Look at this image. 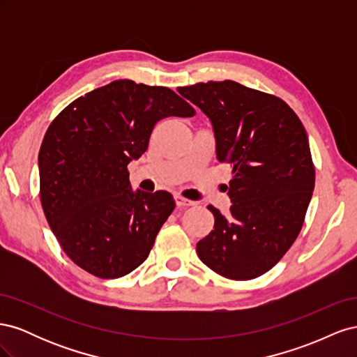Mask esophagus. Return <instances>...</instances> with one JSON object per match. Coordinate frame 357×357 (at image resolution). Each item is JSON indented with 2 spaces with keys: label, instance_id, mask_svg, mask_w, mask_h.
Returning a JSON list of instances; mask_svg holds the SVG:
<instances>
[{
  "label": "esophagus",
  "instance_id": "obj_1",
  "mask_svg": "<svg viewBox=\"0 0 357 357\" xmlns=\"http://www.w3.org/2000/svg\"><path fill=\"white\" fill-rule=\"evenodd\" d=\"M174 199H176V204L178 205V207H190V205H195V202L185 198V197H181V195H176Z\"/></svg>",
  "mask_w": 357,
  "mask_h": 357
}]
</instances>
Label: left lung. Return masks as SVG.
<instances>
[{
  "mask_svg": "<svg viewBox=\"0 0 357 357\" xmlns=\"http://www.w3.org/2000/svg\"><path fill=\"white\" fill-rule=\"evenodd\" d=\"M210 117L220 162L232 165L229 213L208 205L214 229L197 244L201 261L229 280L269 271L295 243L314 190L305 128L275 95L236 82L178 88Z\"/></svg>",
  "mask_w": 357,
  "mask_h": 357,
  "instance_id": "obj_1",
  "label": "left lung"
}]
</instances>
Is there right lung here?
I'll use <instances>...</instances> for the list:
<instances>
[{
    "label": "right lung",
    "mask_w": 357,
    "mask_h": 357,
    "mask_svg": "<svg viewBox=\"0 0 357 357\" xmlns=\"http://www.w3.org/2000/svg\"><path fill=\"white\" fill-rule=\"evenodd\" d=\"M195 109L164 86L114 80L68 104L38 153L40 201L71 261L100 278L142 265L176 202L164 190H131L128 164L142 156L155 125Z\"/></svg>",
    "instance_id": "obj_1"
}]
</instances>
